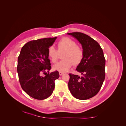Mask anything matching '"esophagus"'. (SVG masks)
<instances>
[{
    "instance_id": "esophagus-1",
    "label": "esophagus",
    "mask_w": 126,
    "mask_h": 126,
    "mask_svg": "<svg viewBox=\"0 0 126 126\" xmlns=\"http://www.w3.org/2000/svg\"><path fill=\"white\" fill-rule=\"evenodd\" d=\"M59 75L60 76H62V75H63L64 73H63V72H61V71H59Z\"/></svg>"
}]
</instances>
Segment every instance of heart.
Instances as JSON below:
<instances>
[{"label": "heart", "instance_id": "b5f03b06", "mask_svg": "<svg viewBox=\"0 0 126 126\" xmlns=\"http://www.w3.org/2000/svg\"><path fill=\"white\" fill-rule=\"evenodd\" d=\"M58 50L54 47H49L48 49V56L51 62L55 63L59 58L60 54L64 52L63 56V60L53 66L55 70L66 72L69 70L73 65H78L83 58L84 52L82 48L77 45L75 41L68 37H63L57 43Z\"/></svg>", "mask_w": 126, "mask_h": 126}]
</instances>
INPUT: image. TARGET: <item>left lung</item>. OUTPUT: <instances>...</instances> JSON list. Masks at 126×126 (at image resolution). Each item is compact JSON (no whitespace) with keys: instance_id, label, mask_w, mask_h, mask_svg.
Returning a JSON list of instances; mask_svg holds the SVG:
<instances>
[{"instance_id":"8db88e82","label":"left lung","mask_w":126,"mask_h":126,"mask_svg":"<svg viewBox=\"0 0 126 126\" xmlns=\"http://www.w3.org/2000/svg\"><path fill=\"white\" fill-rule=\"evenodd\" d=\"M77 39L82 45L84 56L76 70L82 75L69 74L68 88L75 98L88 99L99 91L105 78L106 60L100 46L86 34L74 32L68 33Z\"/></svg>"}]
</instances>
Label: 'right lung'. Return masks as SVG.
<instances>
[{"label": "right lung", "instance_id": "obj_1", "mask_svg": "<svg viewBox=\"0 0 126 126\" xmlns=\"http://www.w3.org/2000/svg\"><path fill=\"white\" fill-rule=\"evenodd\" d=\"M57 37L46 38L32 40L22 47L18 58L17 72L22 89L29 96L38 100H44L51 96L55 87V80L59 74L51 69L48 49ZM45 74V77L42 76Z\"/></svg>", "mask_w": 126, "mask_h": 126}]
</instances>
